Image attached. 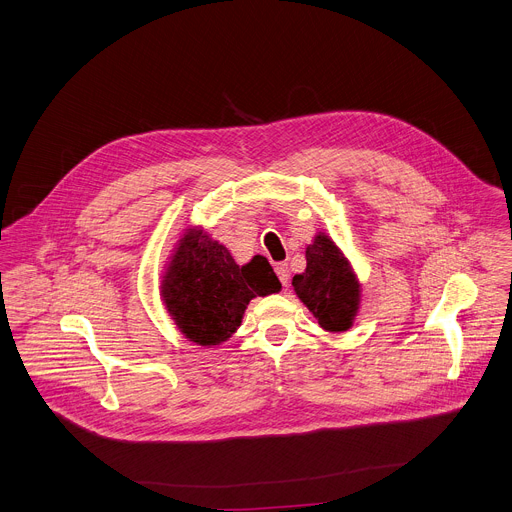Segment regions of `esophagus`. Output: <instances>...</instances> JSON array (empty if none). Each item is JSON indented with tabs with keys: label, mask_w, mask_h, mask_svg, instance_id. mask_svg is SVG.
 Masks as SVG:
<instances>
[{
	"label": "esophagus",
	"mask_w": 512,
	"mask_h": 512,
	"mask_svg": "<svg viewBox=\"0 0 512 512\" xmlns=\"http://www.w3.org/2000/svg\"><path fill=\"white\" fill-rule=\"evenodd\" d=\"M275 273H277L279 281L283 283V287H287V283H289V269H287V263H277V265H275Z\"/></svg>",
	"instance_id": "34e87169"
}]
</instances>
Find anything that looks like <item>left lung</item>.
<instances>
[{
  "label": "left lung",
  "mask_w": 512,
  "mask_h": 512,
  "mask_svg": "<svg viewBox=\"0 0 512 512\" xmlns=\"http://www.w3.org/2000/svg\"><path fill=\"white\" fill-rule=\"evenodd\" d=\"M306 261V271L291 279L296 296L320 328L334 334L346 332L360 306V283L350 261L326 233H318L308 245Z\"/></svg>",
  "instance_id": "1"
}]
</instances>
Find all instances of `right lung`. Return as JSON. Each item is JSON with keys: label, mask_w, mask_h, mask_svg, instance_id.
Masks as SVG:
<instances>
[{"label": "right lung", "mask_w": 512, "mask_h": 512, "mask_svg": "<svg viewBox=\"0 0 512 512\" xmlns=\"http://www.w3.org/2000/svg\"><path fill=\"white\" fill-rule=\"evenodd\" d=\"M281 289L265 257L237 265L225 245L190 227L176 243L160 296L178 330L198 346L227 342L249 302Z\"/></svg>", "instance_id": "add662e5"}]
</instances>
